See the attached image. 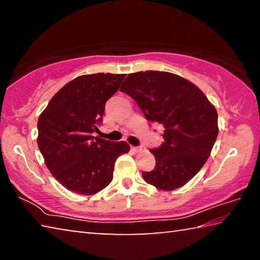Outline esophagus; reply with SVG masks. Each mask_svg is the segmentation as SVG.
<instances>
[{"mask_svg":"<svg viewBox=\"0 0 260 260\" xmlns=\"http://www.w3.org/2000/svg\"><path fill=\"white\" fill-rule=\"evenodd\" d=\"M131 150L133 152H139L142 150V147H131Z\"/></svg>","mask_w":260,"mask_h":260,"instance_id":"1","label":"esophagus"}]
</instances>
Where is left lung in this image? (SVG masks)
I'll list each match as a JSON object with an SVG mask.
<instances>
[{
    "instance_id": "8db88e82",
    "label": "left lung",
    "mask_w": 260,
    "mask_h": 260,
    "mask_svg": "<svg viewBox=\"0 0 260 260\" xmlns=\"http://www.w3.org/2000/svg\"><path fill=\"white\" fill-rule=\"evenodd\" d=\"M120 90L148 120L164 126L162 142L151 149L156 166L144 181L162 190L186 184L203 167L218 136V113L200 88L170 72L128 74Z\"/></svg>"
}]
</instances>
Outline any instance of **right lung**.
Here are the masks:
<instances>
[{
	"label": "right lung",
	"mask_w": 260,
	"mask_h": 260,
	"mask_svg": "<svg viewBox=\"0 0 260 260\" xmlns=\"http://www.w3.org/2000/svg\"><path fill=\"white\" fill-rule=\"evenodd\" d=\"M125 74L80 76L55 94L38 120V146L50 173L73 192L93 195L112 181L114 162L129 151L125 141L95 138L107 101Z\"/></svg>",
	"instance_id": "right-lung-1"
}]
</instances>
